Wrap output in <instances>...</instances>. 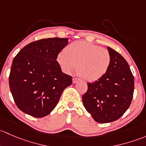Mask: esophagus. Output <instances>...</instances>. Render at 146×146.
Masks as SVG:
<instances>
[{
    "label": "esophagus",
    "mask_w": 146,
    "mask_h": 146,
    "mask_svg": "<svg viewBox=\"0 0 146 146\" xmlns=\"http://www.w3.org/2000/svg\"><path fill=\"white\" fill-rule=\"evenodd\" d=\"M79 81V79H78V78H73L72 79V82L74 84L76 83V82H78Z\"/></svg>",
    "instance_id": "obj_1"
}]
</instances>
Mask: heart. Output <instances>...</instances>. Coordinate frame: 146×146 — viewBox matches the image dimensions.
I'll list each match as a JSON object with an SVG mask.
<instances>
[{"label":"heart","instance_id":"1","mask_svg":"<svg viewBox=\"0 0 146 146\" xmlns=\"http://www.w3.org/2000/svg\"><path fill=\"white\" fill-rule=\"evenodd\" d=\"M57 61L67 74L78 68L79 74L87 82H96L106 75L111 64V55L106 48L86 41H76L66 46Z\"/></svg>","mask_w":146,"mask_h":146}]
</instances>
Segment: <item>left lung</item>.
Wrapping results in <instances>:
<instances>
[{
    "instance_id": "left-lung-1",
    "label": "left lung",
    "mask_w": 146,
    "mask_h": 146,
    "mask_svg": "<svg viewBox=\"0 0 146 146\" xmlns=\"http://www.w3.org/2000/svg\"><path fill=\"white\" fill-rule=\"evenodd\" d=\"M111 55L108 71L99 80L87 83L82 96L84 108L98 123H108L121 117L130 106L134 90V79L126 60L108 47Z\"/></svg>"
}]
</instances>
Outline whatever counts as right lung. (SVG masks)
<instances>
[{
  "mask_svg": "<svg viewBox=\"0 0 146 146\" xmlns=\"http://www.w3.org/2000/svg\"><path fill=\"white\" fill-rule=\"evenodd\" d=\"M67 38H43L29 43L12 63L9 85L17 108L34 117L50 113L62 93L72 83L56 60Z\"/></svg>",
  "mask_w": 146,
  "mask_h": 146,
  "instance_id": "add662e5",
  "label": "right lung"
}]
</instances>
